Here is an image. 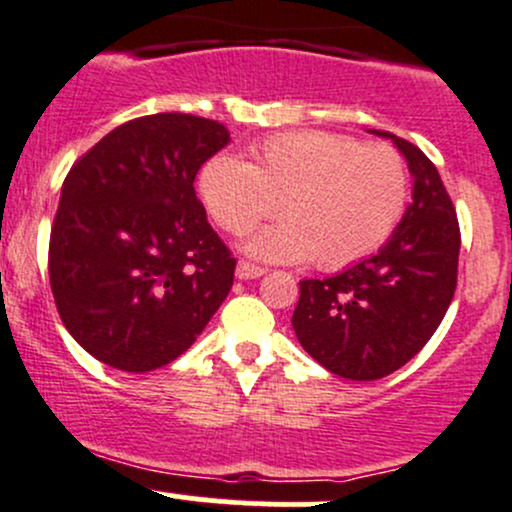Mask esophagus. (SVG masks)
<instances>
[{
  "label": "esophagus",
  "instance_id": "34e87169",
  "mask_svg": "<svg viewBox=\"0 0 512 512\" xmlns=\"http://www.w3.org/2000/svg\"><path fill=\"white\" fill-rule=\"evenodd\" d=\"M262 274H267V269L260 267V264H255V262H248V260H240L236 267L238 279H257V276H262Z\"/></svg>",
  "mask_w": 512,
  "mask_h": 512
}]
</instances>
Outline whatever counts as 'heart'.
Wrapping results in <instances>:
<instances>
[{"mask_svg":"<svg viewBox=\"0 0 512 512\" xmlns=\"http://www.w3.org/2000/svg\"><path fill=\"white\" fill-rule=\"evenodd\" d=\"M199 192L223 231L245 236L276 209L286 221L248 243L272 262L313 260L342 269L383 248L409 204V168L390 144L332 132H281L252 149V163L219 154Z\"/></svg>","mask_w":512,"mask_h":512,"instance_id":"1","label":"heart"}]
</instances>
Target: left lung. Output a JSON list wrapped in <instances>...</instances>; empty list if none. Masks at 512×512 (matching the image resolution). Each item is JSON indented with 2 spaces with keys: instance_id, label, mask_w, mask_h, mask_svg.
<instances>
[{
  "instance_id": "obj_1",
  "label": "left lung",
  "mask_w": 512,
  "mask_h": 512,
  "mask_svg": "<svg viewBox=\"0 0 512 512\" xmlns=\"http://www.w3.org/2000/svg\"><path fill=\"white\" fill-rule=\"evenodd\" d=\"M414 175V202L368 260L330 279L301 281L291 325L320 366L346 380H378L424 349L457 286L460 223L436 166L390 132Z\"/></svg>"
}]
</instances>
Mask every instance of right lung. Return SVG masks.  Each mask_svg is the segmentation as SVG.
Returning <instances> with one entry per match:
<instances>
[{
    "instance_id": "1",
    "label": "right lung",
    "mask_w": 512,
    "mask_h": 512,
    "mask_svg": "<svg viewBox=\"0 0 512 512\" xmlns=\"http://www.w3.org/2000/svg\"><path fill=\"white\" fill-rule=\"evenodd\" d=\"M228 142L207 117L144 115L64 178L50 289L64 327L105 366L149 373L175 361L231 291L236 257L195 192L197 170Z\"/></svg>"
}]
</instances>
